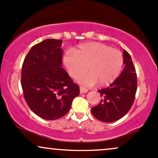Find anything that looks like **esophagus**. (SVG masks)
Here are the masks:
<instances>
[{
    "label": "esophagus",
    "mask_w": 158,
    "mask_h": 158,
    "mask_svg": "<svg viewBox=\"0 0 158 158\" xmlns=\"http://www.w3.org/2000/svg\"><path fill=\"white\" fill-rule=\"evenodd\" d=\"M79 89H80V94H85V93H87V92L88 91V89H86V88H83V87H81V86H80Z\"/></svg>",
    "instance_id": "esophagus-1"
}]
</instances>
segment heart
<instances>
[{"instance_id": "heart-1", "label": "heart", "mask_w": 158, "mask_h": 158, "mask_svg": "<svg viewBox=\"0 0 158 158\" xmlns=\"http://www.w3.org/2000/svg\"><path fill=\"white\" fill-rule=\"evenodd\" d=\"M64 63L69 74L78 78L82 85L90 86L98 82L99 86H107L119 77L123 65L122 52L117 49L99 42H88L80 44L68 51L64 56Z\"/></svg>"}]
</instances>
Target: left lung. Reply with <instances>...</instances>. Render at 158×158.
<instances>
[{
	"instance_id": "1",
	"label": "left lung",
	"mask_w": 158,
	"mask_h": 158,
	"mask_svg": "<svg viewBox=\"0 0 158 158\" xmlns=\"http://www.w3.org/2000/svg\"><path fill=\"white\" fill-rule=\"evenodd\" d=\"M124 70L109 87L99 90L102 100L91 108L95 118L111 123L122 118L131 109L135 101L137 81L135 67L130 54L123 51Z\"/></svg>"
}]
</instances>
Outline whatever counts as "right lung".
Instances as JSON below:
<instances>
[{
    "label": "right lung",
    "mask_w": 158,
    "mask_h": 158,
    "mask_svg": "<svg viewBox=\"0 0 158 158\" xmlns=\"http://www.w3.org/2000/svg\"><path fill=\"white\" fill-rule=\"evenodd\" d=\"M62 41L46 39L30 49L22 65L23 97L35 114L53 120L64 117L79 94L62 64Z\"/></svg>",
    "instance_id": "right-lung-1"
}]
</instances>
